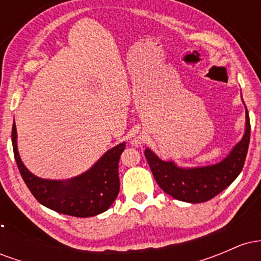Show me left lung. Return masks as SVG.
<instances>
[{
    "label": "left lung",
    "instance_id": "left-lung-1",
    "mask_svg": "<svg viewBox=\"0 0 261 261\" xmlns=\"http://www.w3.org/2000/svg\"><path fill=\"white\" fill-rule=\"evenodd\" d=\"M250 141L249 114L245 108L243 139L233 147L224 160L216 164L197 168H181L174 162L162 161L149 148L145 157L155 181L168 195L184 202L200 203L211 200L229 187L242 172Z\"/></svg>",
    "mask_w": 261,
    "mask_h": 261
}]
</instances>
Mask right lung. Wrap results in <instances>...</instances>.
Listing matches in <instances>:
<instances>
[{"mask_svg":"<svg viewBox=\"0 0 261 261\" xmlns=\"http://www.w3.org/2000/svg\"><path fill=\"white\" fill-rule=\"evenodd\" d=\"M12 145L18 169L33 196L45 207L74 217H91L107 211L120 189L119 160L125 142L106 152L83 174L67 180H50L29 172L17 148L16 124L12 126Z\"/></svg>","mask_w":261,"mask_h":261,"instance_id":"obj_1","label":"right lung"}]
</instances>
